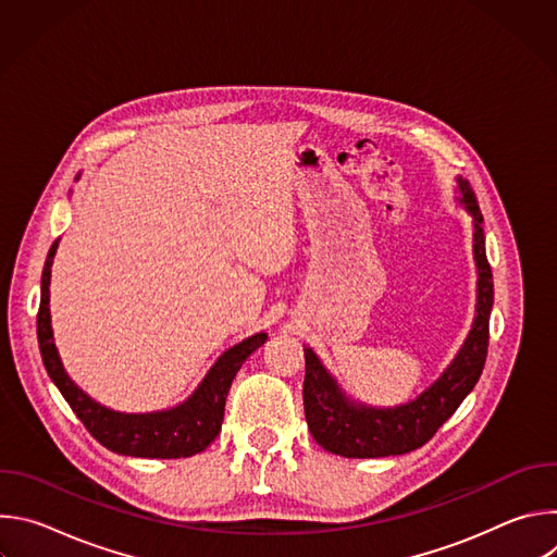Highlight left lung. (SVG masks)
<instances>
[{
	"label": "left lung",
	"instance_id": "obj_1",
	"mask_svg": "<svg viewBox=\"0 0 557 557\" xmlns=\"http://www.w3.org/2000/svg\"><path fill=\"white\" fill-rule=\"evenodd\" d=\"M462 205L473 218V258L479 267V304L473 329L445 374L417 401L401 408H366L348 404L333 376L310 348H304V412L312 438L326 451L346 458H379L408 454L425 445L456 412L465 396L481 379L490 348V312L494 304V277L485 253L483 213L471 185L458 178Z\"/></svg>",
	"mask_w": 557,
	"mask_h": 557
}]
</instances>
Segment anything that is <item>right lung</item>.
<instances>
[{
  "label": "right lung",
  "mask_w": 557,
  "mask_h": 557,
  "mask_svg": "<svg viewBox=\"0 0 557 557\" xmlns=\"http://www.w3.org/2000/svg\"><path fill=\"white\" fill-rule=\"evenodd\" d=\"M57 253V243L50 247L44 273H41V301L37 312V339L44 366L63 394L72 412L86 425V430L110 451L138 458H187L211 445L218 436L224 419V404L233 376L243 368L247 357L256 352L267 335H253L228 348L215 366L209 370L200 387L189 401L168 412L151 414H121L92 401L88 394L78 389L65 374L57 355L50 329L48 310V284L50 267Z\"/></svg>",
  "instance_id": "obj_1"
}]
</instances>
